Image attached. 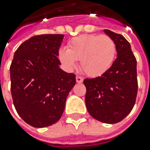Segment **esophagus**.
<instances>
[{"label": "esophagus", "instance_id": "34e87169", "mask_svg": "<svg viewBox=\"0 0 150 150\" xmlns=\"http://www.w3.org/2000/svg\"><path fill=\"white\" fill-rule=\"evenodd\" d=\"M76 81H77L78 83H83V77L79 76V75H77V76H76Z\"/></svg>", "mask_w": 150, "mask_h": 150}]
</instances>
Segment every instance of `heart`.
<instances>
[{"label":"heart","instance_id":"heart-1","mask_svg":"<svg viewBox=\"0 0 150 150\" xmlns=\"http://www.w3.org/2000/svg\"><path fill=\"white\" fill-rule=\"evenodd\" d=\"M117 47L108 35L85 34L71 39L67 50H58L57 57L67 70H72L80 61V66L90 77L101 76L112 65Z\"/></svg>","mask_w":150,"mask_h":150}]
</instances>
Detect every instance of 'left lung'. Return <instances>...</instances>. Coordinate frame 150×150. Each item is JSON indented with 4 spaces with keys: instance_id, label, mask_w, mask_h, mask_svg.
<instances>
[{
    "instance_id": "obj_1",
    "label": "left lung",
    "mask_w": 150,
    "mask_h": 150,
    "mask_svg": "<svg viewBox=\"0 0 150 150\" xmlns=\"http://www.w3.org/2000/svg\"><path fill=\"white\" fill-rule=\"evenodd\" d=\"M114 40L118 57L100 77L86 78L85 102L89 114L105 124H116L133 109L138 93L137 61L129 42L121 35L104 30Z\"/></svg>"
}]
</instances>
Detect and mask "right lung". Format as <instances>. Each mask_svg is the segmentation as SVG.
<instances>
[{
	"label": "right lung",
	"instance_id": "add662e5",
	"mask_svg": "<svg viewBox=\"0 0 150 150\" xmlns=\"http://www.w3.org/2000/svg\"><path fill=\"white\" fill-rule=\"evenodd\" d=\"M64 35H37L15 52L10 67L11 92L15 108L35 128L57 123L67 97L76 84V75L59 67L57 53Z\"/></svg>",
	"mask_w": 150,
	"mask_h": 150
}]
</instances>
